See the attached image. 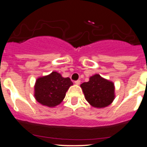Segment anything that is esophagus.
Segmentation results:
<instances>
[{
    "label": "esophagus",
    "mask_w": 147,
    "mask_h": 147,
    "mask_svg": "<svg viewBox=\"0 0 147 147\" xmlns=\"http://www.w3.org/2000/svg\"><path fill=\"white\" fill-rule=\"evenodd\" d=\"M80 83H81V81H80V80H77V81H75V84H76V85H79Z\"/></svg>",
    "instance_id": "34e87169"
}]
</instances>
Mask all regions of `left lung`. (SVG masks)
<instances>
[{
  "label": "left lung",
  "mask_w": 147,
  "mask_h": 147,
  "mask_svg": "<svg viewBox=\"0 0 147 147\" xmlns=\"http://www.w3.org/2000/svg\"><path fill=\"white\" fill-rule=\"evenodd\" d=\"M86 100L95 108H104L113 102L115 98V86L112 81L94 74L88 82L81 84Z\"/></svg>",
  "instance_id": "left-lung-1"
}]
</instances>
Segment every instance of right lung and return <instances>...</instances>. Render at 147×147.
I'll use <instances>...</instances> for the list:
<instances>
[{
    "label": "right lung",
    "instance_id": "add662e5",
    "mask_svg": "<svg viewBox=\"0 0 147 147\" xmlns=\"http://www.w3.org/2000/svg\"><path fill=\"white\" fill-rule=\"evenodd\" d=\"M73 83L69 77L53 71L47 76L38 77L34 85V97L43 106L55 107L60 104L66 96V93Z\"/></svg>",
    "mask_w": 147,
    "mask_h": 147
}]
</instances>
